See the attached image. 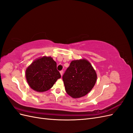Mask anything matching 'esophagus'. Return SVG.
I'll use <instances>...</instances> for the list:
<instances>
[{
    "label": "esophagus",
    "instance_id": "1",
    "mask_svg": "<svg viewBox=\"0 0 133 133\" xmlns=\"http://www.w3.org/2000/svg\"><path fill=\"white\" fill-rule=\"evenodd\" d=\"M60 75H61V76H62L63 74V70L60 71Z\"/></svg>",
    "mask_w": 133,
    "mask_h": 133
}]
</instances>
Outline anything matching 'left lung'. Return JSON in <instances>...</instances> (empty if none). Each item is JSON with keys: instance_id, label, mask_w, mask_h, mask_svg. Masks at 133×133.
<instances>
[{"instance_id": "1", "label": "left lung", "mask_w": 133, "mask_h": 133, "mask_svg": "<svg viewBox=\"0 0 133 133\" xmlns=\"http://www.w3.org/2000/svg\"><path fill=\"white\" fill-rule=\"evenodd\" d=\"M66 93L73 98H79L91 90L97 80V74L86 59L72 60L63 76Z\"/></svg>"}]
</instances>
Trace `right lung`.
I'll use <instances>...</instances> for the list:
<instances>
[{"instance_id":"right-lung-1","label":"right lung","mask_w":133,"mask_h":133,"mask_svg":"<svg viewBox=\"0 0 133 133\" xmlns=\"http://www.w3.org/2000/svg\"><path fill=\"white\" fill-rule=\"evenodd\" d=\"M25 77L32 89L44 92L52 88L61 75L53 58L43 56L34 60L26 68Z\"/></svg>"}]
</instances>
